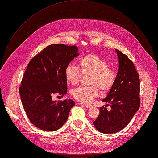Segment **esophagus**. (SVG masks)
<instances>
[{"label":"esophagus","instance_id":"esophagus-1","mask_svg":"<svg viewBox=\"0 0 158 158\" xmlns=\"http://www.w3.org/2000/svg\"><path fill=\"white\" fill-rule=\"evenodd\" d=\"M82 106H85L86 108H90L92 107V105L89 104V103H81Z\"/></svg>","mask_w":158,"mask_h":158}]
</instances>
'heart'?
<instances>
[{"mask_svg": "<svg viewBox=\"0 0 158 158\" xmlns=\"http://www.w3.org/2000/svg\"><path fill=\"white\" fill-rule=\"evenodd\" d=\"M79 68L70 64L65 70V77L71 85L77 84L83 75L90 74L89 87H79L73 90V97L82 102H88L95 97L99 89L102 92L109 91L114 85L116 73L108 66L107 63L95 54H89L81 58L78 62Z\"/></svg>", "mask_w": 158, "mask_h": 158, "instance_id": "heart-1", "label": "heart"}]
</instances>
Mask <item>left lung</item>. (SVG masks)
<instances>
[{
	"label": "left lung",
	"mask_w": 158,
	"mask_h": 158,
	"mask_svg": "<svg viewBox=\"0 0 158 158\" xmlns=\"http://www.w3.org/2000/svg\"><path fill=\"white\" fill-rule=\"evenodd\" d=\"M118 58V71L114 86L102 102L108 103L100 107V114L93 122L103 133H115L130 123L140 106L139 77L128 57L115 49ZM110 106L107 110L106 107Z\"/></svg>",
	"instance_id": "8db88e82"
}]
</instances>
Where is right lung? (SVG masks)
<instances>
[{"instance_id": "right-lung-1", "label": "right lung", "mask_w": 158, "mask_h": 158, "mask_svg": "<svg viewBox=\"0 0 158 158\" xmlns=\"http://www.w3.org/2000/svg\"><path fill=\"white\" fill-rule=\"evenodd\" d=\"M79 55L76 46L55 44L46 47L30 61L19 92L26 114L37 128L56 131L66 122L74 101H54L52 95L66 94L65 70Z\"/></svg>"}]
</instances>
